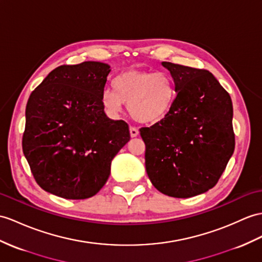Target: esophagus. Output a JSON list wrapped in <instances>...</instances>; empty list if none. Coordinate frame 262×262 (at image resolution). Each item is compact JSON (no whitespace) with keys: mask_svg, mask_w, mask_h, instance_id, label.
Returning <instances> with one entry per match:
<instances>
[{"mask_svg":"<svg viewBox=\"0 0 262 262\" xmlns=\"http://www.w3.org/2000/svg\"><path fill=\"white\" fill-rule=\"evenodd\" d=\"M139 135V130L135 126H130V136L131 138H136Z\"/></svg>","mask_w":262,"mask_h":262,"instance_id":"esophagus-1","label":"esophagus"}]
</instances>
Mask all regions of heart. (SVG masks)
Here are the masks:
<instances>
[{
  "label": "heart",
  "instance_id": "obj_1",
  "mask_svg": "<svg viewBox=\"0 0 262 262\" xmlns=\"http://www.w3.org/2000/svg\"><path fill=\"white\" fill-rule=\"evenodd\" d=\"M176 99V84L165 71L129 70L117 75L112 90L102 94V104L117 114L127 105V112L140 123H156L167 117Z\"/></svg>",
  "mask_w": 262,
  "mask_h": 262
}]
</instances>
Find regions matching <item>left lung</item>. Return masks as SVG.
Returning a JSON list of instances; mask_svg holds the SVG:
<instances>
[{"label": "left lung", "instance_id": "obj_1", "mask_svg": "<svg viewBox=\"0 0 262 262\" xmlns=\"http://www.w3.org/2000/svg\"><path fill=\"white\" fill-rule=\"evenodd\" d=\"M162 66L178 94L167 117L140 129L146 173L163 194L194 196L215 186L234 151L232 102L207 70Z\"/></svg>", "mask_w": 262, "mask_h": 262}]
</instances>
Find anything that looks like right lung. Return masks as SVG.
<instances>
[{"label":"right lung","mask_w":262,"mask_h":262,"mask_svg":"<svg viewBox=\"0 0 262 262\" xmlns=\"http://www.w3.org/2000/svg\"><path fill=\"white\" fill-rule=\"evenodd\" d=\"M110 67L101 62L60 66L31 93L23 153L36 183L64 199H88L104 186L111 161L130 140L123 120L102 104Z\"/></svg>","instance_id":"right-lung-1"}]
</instances>
